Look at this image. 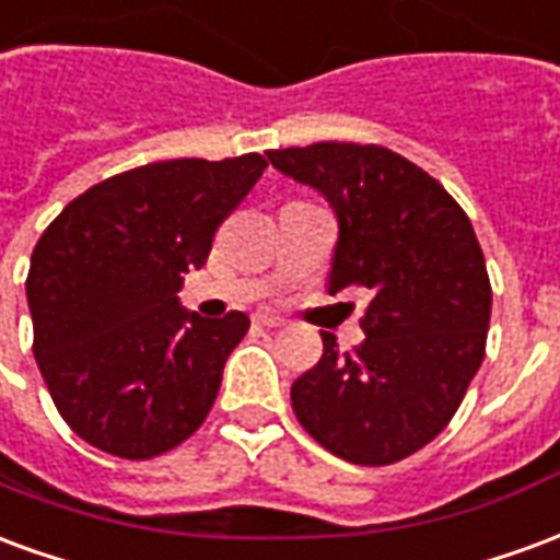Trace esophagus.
Masks as SVG:
<instances>
[{
	"mask_svg": "<svg viewBox=\"0 0 560 560\" xmlns=\"http://www.w3.org/2000/svg\"><path fill=\"white\" fill-rule=\"evenodd\" d=\"M255 324H260V327H284V317L276 315V312H255Z\"/></svg>",
	"mask_w": 560,
	"mask_h": 560,
	"instance_id": "34e87169",
	"label": "esophagus"
}]
</instances>
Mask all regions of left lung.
<instances>
[{"mask_svg": "<svg viewBox=\"0 0 560 560\" xmlns=\"http://www.w3.org/2000/svg\"><path fill=\"white\" fill-rule=\"evenodd\" d=\"M272 167L324 195L339 240L327 291L360 293L365 339L293 381L296 420L353 465H393L444 432L486 353L492 288L470 228L444 185L384 147L272 149Z\"/></svg>", "mask_w": 560, "mask_h": 560, "instance_id": "obj_1", "label": "left lung"}]
</instances>
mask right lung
<instances>
[{
	"mask_svg": "<svg viewBox=\"0 0 560 560\" xmlns=\"http://www.w3.org/2000/svg\"><path fill=\"white\" fill-rule=\"evenodd\" d=\"M264 167L257 152L143 164L92 185L42 233L26 279L32 351L86 444L152 458L207 420L248 317L209 320L176 293Z\"/></svg>",
	"mask_w": 560,
	"mask_h": 560,
	"instance_id": "obj_1",
	"label": "right lung"
}]
</instances>
